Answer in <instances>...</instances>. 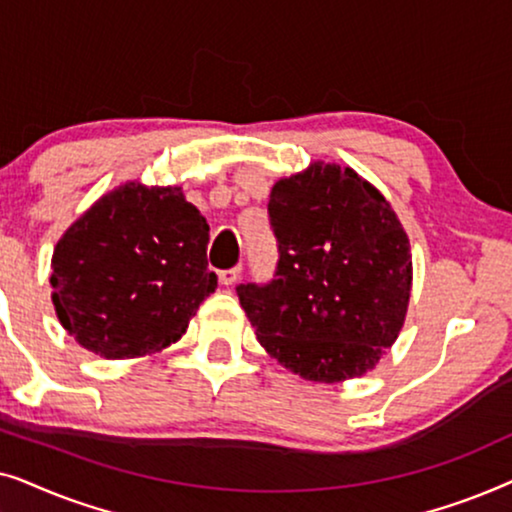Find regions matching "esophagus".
Instances as JSON below:
<instances>
[{
	"label": "esophagus",
	"instance_id": "esophagus-1",
	"mask_svg": "<svg viewBox=\"0 0 512 512\" xmlns=\"http://www.w3.org/2000/svg\"><path fill=\"white\" fill-rule=\"evenodd\" d=\"M240 272H242L240 265H237V268H230V270H221V272H219V282H221L223 286L235 284L237 277H240Z\"/></svg>",
	"mask_w": 512,
	"mask_h": 512
}]
</instances>
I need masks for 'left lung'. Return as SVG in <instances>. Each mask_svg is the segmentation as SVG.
<instances>
[{
  "label": "left lung",
  "mask_w": 512,
  "mask_h": 512,
  "mask_svg": "<svg viewBox=\"0 0 512 512\" xmlns=\"http://www.w3.org/2000/svg\"><path fill=\"white\" fill-rule=\"evenodd\" d=\"M277 279L237 298L272 359L310 382L366 375L408 314L412 254L389 200L352 167L314 160L270 191Z\"/></svg>",
  "instance_id": "left-lung-1"
}]
</instances>
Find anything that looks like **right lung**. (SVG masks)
Here are the masks:
<instances>
[{
  "instance_id": "add662e5",
  "label": "right lung",
  "mask_w": 512,
  "mask_h": 512,
  "mask_svg": "<svg viewBox=\"0 0 512 512\" xmlns=\"http://www.w3.org/2000/svg\"><path fill=\"white\" fill-rule=\"evenodd\" d=\"M209 226L181 186L125 181L65 230L51 258L62 328L102 359L163 352L216 289Z\"/></svg>"
}]
</instances>
